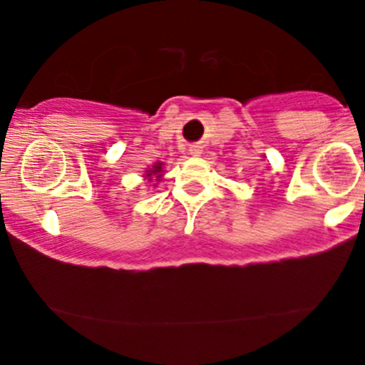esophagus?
Here are the masks:
<instances>
[{
  "label": "esophagus",
  "mask_w": 365,
  "mask_h": 365,
  "mask_svg": "<svg viewBox=\"0 0 365 365\" xmlns=\"http://www.w3.org/2000/svg\"><path fill=\"white\" fill-rule=\"evenodd\" d=\"M189 153H190V155H192V157H200L201 153H203V148H201L200 145H190Z\"/></svg>",
  "instance_id": "esophagus-1"
}]
</instances>
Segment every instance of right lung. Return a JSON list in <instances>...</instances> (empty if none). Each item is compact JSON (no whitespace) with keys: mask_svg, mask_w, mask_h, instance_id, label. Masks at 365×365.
Segmentation results:
<instances>
[{"mask_svg":"<svg viewBox=\"0 0 365 365\" xmlns=\"http://www.w3.org/2000/svg\"><path fill=\"white\" fill-rule=\"evenodd\" d=\"M160 173H162V162H157V164H153L152 168H150L148 171H146V175H145V176H148L150 180H152L153 176H157V180H159L160 176H162Z\"/></svg>","mask_w":365,"mask_h":365,"instance_id":"1","label":"right lung"}]
</instances>
